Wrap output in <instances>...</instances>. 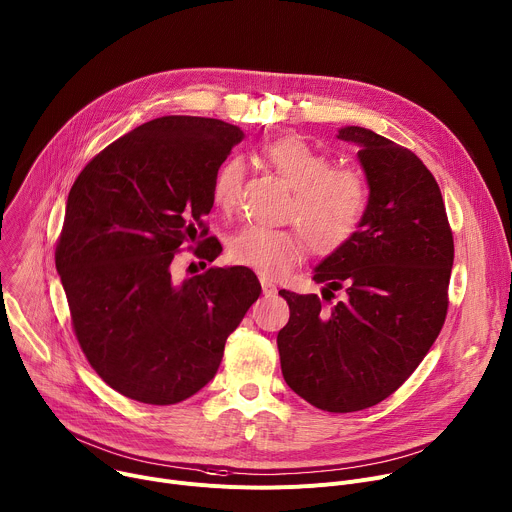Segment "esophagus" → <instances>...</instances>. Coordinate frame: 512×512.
<instances>
[{
	"label": "esophagus",
	"mask_w": 512,
	"mask_h": 512,
	"mask_svg": "<svg viewBox=\"0 0 512 512\" xmlns=\"http://www.w3.org/2000/svg\"><path fill=\"white\" fill-rule=\"evenodd\" d=\"M260 285H262V293L264 295H274L276 293V285H274V282L272 280H268V278H260Z\"/></svg>",
	"instance_id": "obj_1"
}]
</instances>
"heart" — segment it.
Listing matches in <instances>:
<instances>
[{
    "label": "heart",
    "mask_w": 512,
    "mask_h": 512,
    "mask_svg": "<svg viewBox=\"0 0 512 512\" xmlns=\"http://www.w3.org/2000/svg\"><path fill=\"white\" fill-rule=\"evenodd\" d=\"M260 158L291 189L285 221L299 225L315 252H331L356 236L370 203L368 183L358 168L331 166L327 154L297 136L266 142ZM244 177L240 156L225 158L217 166L211 197L221 211L238 207ZM300 233L295 227L268 230L248 225L227 244V256L264 278H276L303 258L307 244Z\"/></svg>",
    "instance_id": "obj_1"
}]
</instances>
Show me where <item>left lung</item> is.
<instances>
[{"label": "left lung", "mask_w": 512, "mask_h": 512, "mask_svg": "<svg viewBox=\"0 0 512 512\" xmlns=\"http://www.w3.org/2000/svg\"><path fill=\"white\" fill-rule=\"evenodd\" d=\"M370 185L356 236L313 274L317 295L278 291L291 309L278 331L287 384L313 407L354 413L401 388L437 339L447 307L453 234L431 170L409 148L348 126ZM333 290L345 297L330 305Z\"/></svg>", "instance_id": "obj_1"}]
</instances>
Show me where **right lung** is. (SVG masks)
Instances as JSON below:
<instances>
[{"label":"right lung","mask_w":512,"mask_h":512,"mask_svg":"<svg viewBox=\"0 0 512 512\" xmlns=\"http://www.w3.org/2000/svg\"><path fill=\"white\" fill-rule=\"evenodd\" d=\"M242 136L213 118H156L93 156L71 187L54 252L71 325L99 378L132 401L164 407L199 392L260 297L244 266L173 278L185 246L209 262L221 252L203 217Z\"/></svg>","instance_id":"right-lung-1"}]
</instances>
